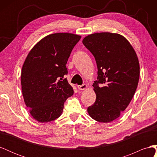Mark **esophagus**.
<instances>
[{
	"label": "esophagus",
	"instance_id": "esophagus-1",
	"mask_svg": "<svg viewBox=\"0 0 157 157\" xmlns=\"http://www.w3.org/2000/svg\"><path fill=\"white\" fill-rule=\"evenodd\" d=\"M77 88L80 90H83L86 89L88 88V86L86 84H82V85H78V86H77Z\"/></svg>",
	"mask_w": 157,
	"mask_h": 157
}]
</instances>
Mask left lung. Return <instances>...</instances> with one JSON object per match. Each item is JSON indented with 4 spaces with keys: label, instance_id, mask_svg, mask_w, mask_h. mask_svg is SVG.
Listing matches in <instances>:
<instances>
[{
    "label": "left lung",
    "instance_id": "left-lung-1",
    "mask_svg": "<svg viewBox=\"0 0 157 157\" xmlns=\"http://www.w3.org/2000/svg\"><path fill=\"white\" fill-rule=\"evenodd\" d=\"M82 43L94 56L98 69V80L92 85L96 101L88 113L98 122H112L134 97L140 78L138 58L128 40L117 33H94L84 37Z\"/></svg>",
    "mask_w": 157,
    "mask_h": 157
}]
</instances>
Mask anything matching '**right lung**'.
I'll list each match as a JSON object with an SVG mask.
<instances>
[{"instance_id":"obj_1","label":"right lung","mask_w":157,"mask_h":157,"mask_svg":"<svg viewBox=\"0 0 157 157\" xmlns=\"http://www.w3.org/2000/svg\"><path fill=\"white\" fill-rule=\"evenodd\" d=\"M80 35L58 33L47 35L33 46L23 65V99L31 117L39 122L54 121L63 112L73 88L64 76L69 57Z\"/></svg>"}]
</instances>
